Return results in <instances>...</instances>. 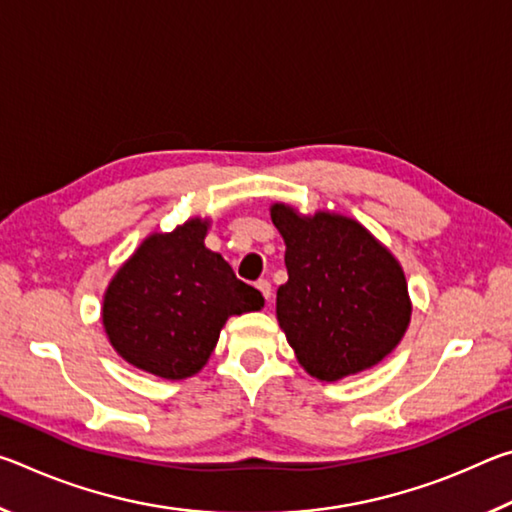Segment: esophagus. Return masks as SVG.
Wrapping results in <instances>:
<instances>
[{
  "label": "esophagus",
  "instance_id": "esophagus-1",
  "mask_svg": "<svg viewBox=\"0 0 512 512\" xmlns=\"http://www.w3.org/2000/svg\"><path fill=\"white\" fill-rule=\"evenodd\" d=\"M257 289L262 291V296H264L266 300H271V291H273V289H271V282H268V280H259V282H257Z\"/></svg>",
  "mask_w": 512,
  "mask_h": 512
}]
</instances>
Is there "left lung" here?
Wrapping results in <instances>:
<instances>
[{
    "label": "left lung",
    "instance_id": "obj_1",
    "mask_svg": "<svg viewBox=\"0 0 512 512\" xmlns=\"http://www.w3.org/2000/svg\"><path fill=\"white\" fill-rule=\"evenodd\" d=\"M271 219L287 244L289 273L277 289V323L300 366L339 381L391 354L411 320L406 277L391 250L341 214L302 216L275 203Z\"/></svg>",
    "mask_w": 512,
    "mask_h": 512
}]
</instances>
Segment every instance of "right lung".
I'll use <instances>...</instances> for the list:
<instances>
[{"label": "right lung", "instance_id": "1", "mask_svg": "<svg viewBox=\"0 0 512 512\" xmlns=\"http://www.w3.org/2000/svg\"><path fill=\"white\" fill-rule=\"evenodd\" d=\"M207 219L153 232L112 277L101 320L124 361L162 379L196 375L230 316L259 311L264 298L205 248Z\"/></svg>", "mask_w": 512, "mask_h": 512}]
</instances>
